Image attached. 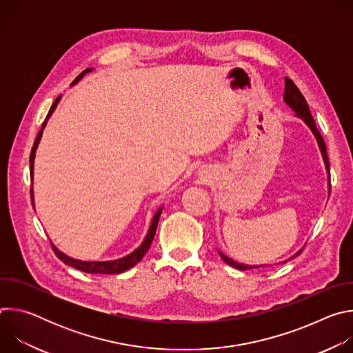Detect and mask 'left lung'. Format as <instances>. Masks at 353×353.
Masks as SVG:
<instances>
[{
	"label": "left lung",
	"mask_w": 353,
	"mask_h": 353,
	"mask_svg": "<svg viewBox=\"0 0 353 353\" xmlns=\"http://www.w3.org/2000/svg\"><path fill=\"white\" fill-rule=\"evenodd\" d=\"M283 99H285V102L296 112V116L300 117L301 120H303V121L312 128L313 134L316 135L317 142H319V146H320V149H321L323 159H324V163H325V169H327V172H328V187H330V192H331L330 162H328V157H327V146H325V142H324V139H323L320 131H319L317 127H316V121H314V119H313V116H312V113H310V109H309V105H307V102H306L305 96L301 94V92L299 90V88H297V86L294 85V82H293L292 79H289V78H285V94H283ZM300 253H301V250H299L293 257L299 256ZM219 254H221L222 260H223L226 264H229L230 267L237 268V270H240V271H247V270H253V268L264 267V265H244V264H239V263L230 260L229 257H226L225 254H222L221 251H219ZM293 257H290L289 260H292ZM283 263H286V261H283Z\"/></svg>",
	"instance_id": "left-lung-1"
}]
</instances>
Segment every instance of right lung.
Wrapping results in <instances>:
<instances>
[{
    "mask_svg": "<svg viewBox=\"0 0 353 353\" xmlns=\"http://www.w3.org/2000/svg\"><path fill=\"white\" fill-rule=\"evenodd\" d=\"M89 71H92V70L88 68V70H85L83 72H81V74L75 78L74 83L78 82V81H79L86 72H89ZM60 97H61V96H59V97L54 100V103L52 105V108H50L48 114H47L44 123H43V125H41V130L39 131V134H37V137H36V139H34V143H33V148H32V152H30V158H29L32 177H33V161H34L36 148H37L39 141H40V138H41L43 128L46 127L47 119H48L50 116H52V113L54 112L57 103L60 102ZM30 194H32V204L34 205V203H33V190H30ZM161 214H162V208L158 210V212L155 214V216H154V219H152V223H150V228H149L148 234H146L145 240L142 241V244H141L137 250H134L131 254H128V256H125V257H123V259L114 260V261H81V260H74V259L65 256L64 253H61V251H60L53 243H52V247H53V250H54L56 256H57L64 264H67V265H70V267H74V268H77V270H79V271H83V272H88V274H120V272H124V271L132 268L137 263H139V261L142 260V257L145 256V253L149 250L150 244H152V240H154L155 233H157V228H158V222H159Z\"/></svg>",
    "mask_w": 353,
    "mask_h": 353,
    "instance_id": "add662e5",
    "label": "right lung"
}]
</instances>
